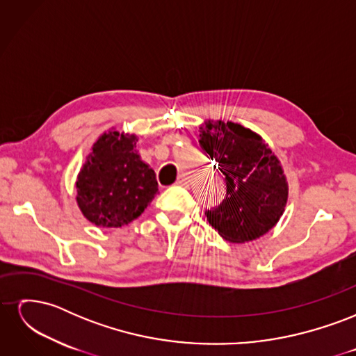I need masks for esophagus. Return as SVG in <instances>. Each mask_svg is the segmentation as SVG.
Returning <instances> with one entry per match:
<instances>
[{"label":"esophagus","instance_id":"esophagus-1","mask_svg":"<svg viewBox=\"0 0 356 356\" xmlns=\"http://www.w3.org/2000/svg\"><path fill=\"white\" fill-rule=\"evenodd\" d=\"M177 186H179V187H184V188H188L190 182H188V179H187L186 177H179V178L177 179Z\"/></svg>","mask_w":356,"mask_h":356}]
</instances>
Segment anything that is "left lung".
I'll use <instances>...</instances> for the list:
<instances>
[{
	"label": "left lung",
	"instance_id": "obj_1",
	"mask_svg": "<svg viewBox=\"0 0 356 356\" xmlns=\"http://www.w3.org/2000/svg\"><path fill=\"white\" fill-rule=\"evenodd\" d=\"M199 132L200 147L217 161L227 184L224 200L204 212L209 224L232 243L261 238L281 220L288 202L281 160L261 135L239 123L209 118Z\"/></svg>",
	"mask_w": 356,
	"mask_h": 356
}]
</instances>
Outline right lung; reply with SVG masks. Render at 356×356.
I'll use <instances>...</instances> for the list:
<instances>
[{
    "instance_id": "add662e5",
    "label": "right lung",
    "mask_w": 356,
    "mask_h": 356,
    "mask_svg": "<svg viewBox=\"0 0 356 356\" xmlns=\"http://www.w3.org/2000/svg\"><path fill=\"white\" fill-rule=\"evenodd\" d=\"M136 141L135 134L108 129L96 139L79 172L75 200L96 227L127 225L157 195L156 174L139 156Z\"/></svg>"
}]
</instances>
